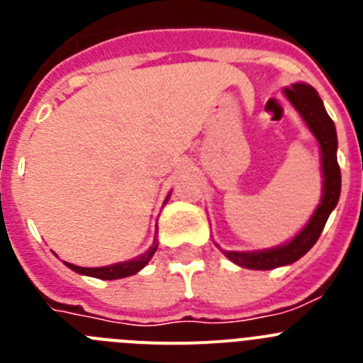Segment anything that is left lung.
I'll list each match as a JSON object with an SVG mask.
<instances>
[{"instance_id":"obj_1","label":"left lung","mask_w":363,"mask_h":363,"mask_svg":"<svg viewBox=\"0 0 363 363\" xmlns=\"http://www.w3.org/2000/svg\"><path fill=\"white\" fill-rule=\"evenodd\" d=\"M284 95L301 113L308 128L317 136L322 152V172H324V194L315 214L297 238L279 248L262 252H227L221 250L232 262L250 270H272L277 266L291 264L301 259L320 238L329 214L337 207L340 198L342 176L337 162V129L331 116L325 111L322 99L311 86L294 84L284 88Z\"/></svg>"}]
</instances>
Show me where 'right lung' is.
<instances>
[{
    "label": "right lung",
    "mask_w": 363,
    "mask_h": 363,
    "mask_svg": "<svg viewBox=\"0 0 363 363\" xmlns=\"http://www.w3.org/2000/svg\"><path fill=\"white\" fill-rule=\"evenodd\" d=\"M156 247H158V242H152V247L149 248L145 254H142L140 257L133 259V261L128 262H118V264H111V266H102V268H82V266H75L69 264V262H65L68 268H72L73 272H77V274L82 275H89V277H97V279H104V281H113V279H122V277H129V275H135L136 272L142 270L145 264L149 262V259L152 257V254L156 252Z\"/></svg>",
    "instance_id": "obj_1"
}]
</instances>
